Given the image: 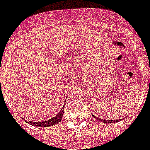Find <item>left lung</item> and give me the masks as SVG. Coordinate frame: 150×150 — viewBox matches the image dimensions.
<instances>
[{
	"mask_svg": "<svg viewBox=\"0 0 150 150\" xmlns=\"http://www.w3.org/2000/svg\"><path fill=\"white\" fill-rule=\"evenodd\" d=\"M96 119H97L99 121H100V122H104V123H114V122H117V121H119V120H103V119H100L98 118V117H96V116H93Z\"/></svg>",
	"mask_w": 150,
	"mask_h": 150,
	"instance_id": "1",
	"label": "left lung"
}]
</instances>
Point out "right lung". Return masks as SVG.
Segmentation results:
<instances>
[{
    "label": "right lung",
    "mask_w": 150,
    "mask_h": 150,
    "mask_svg": "<svg viewBox=\"0 0 150 150\" xmlns=\"http://www.w3.org/2000/svg\"><path fill=\"white\" fill-rule=\"evenodd\" d=\"M64 104H65V101H64ZM64 108H62V109L60 110L58 114H57L56 116L54 117H52V118L49 119L47 121H42V122H33V121H27V123L29 124V125H33L35 127H50V126H53L54 125H56L58 122H60L62 118V117H63L64 114Z\"/></svg>",
    "instance_id": "right-lung-1"
}]
</instances>
